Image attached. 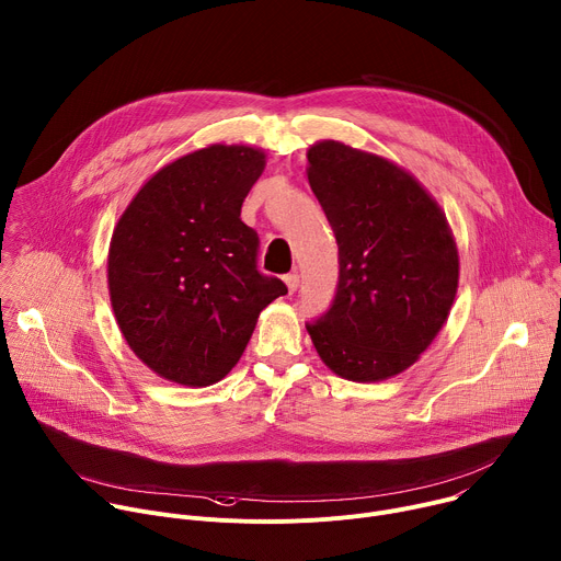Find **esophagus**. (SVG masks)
Instances as JSON below:
<instances>
[{
    "label": "esophagus",
    "mask_w": 561,
    "mask_h": 561,
    "mask_svg": "<svg viewBox=\"0 0 561 561\" xmlns=\"http://www.w3.org/2000/svg\"><path fill=\"white\" fill-rule=\"evenodd\" d=\"M283 280H285V285H287V289H289V291H291V294H294V291H296V289H298V285H300V276H298V274H296V272H291V274H287V276H285V278H283Z\"/></svg>",
    "instance_id": "1"
}]
</instances>
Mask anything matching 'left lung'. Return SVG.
I'll return each mask as SVG.
<instances>
[{"instance_id":"8db88e82","label":"left lung","mask_w":561,"mask_h":561,"mask_svg":"<svg viewBox=\"0 0 561 561\" xmlns=\"http://www.w3.org/2000/svg\"><path fill=\"white\" fill-rule=\"evenodd\" d=\"M307 162L339 244L334 298L307 332L339 377H394L450 314L459 256L446 216L410 173L379 156L325 140Z\"/></svg>"}]
</instances>
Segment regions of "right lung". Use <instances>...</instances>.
<instances>
[{
    "mask_svg": "<svg viewBox=\"0 0 561 561\" xmlns=\"http://www.w3.org/2000/svg\"><path fill=\"white\" fill-rule=\"evenodd\" d=\"M265 169L252 147L214 145L160 169L122 214L108 291L129 347L180 386L205 388L244 352L287 285L259 272V233L240 207Z\"/></svg>",
    "mask_w": 561,
    "mask_h": 561,
    "instance_id": "obj_1",
    "label": "right lung"
}]
</instances>
